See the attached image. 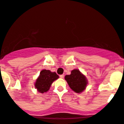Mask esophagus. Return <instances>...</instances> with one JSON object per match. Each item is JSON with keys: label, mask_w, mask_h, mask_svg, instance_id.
<instances>
[{"label": "esophagus", "mask_w": 124, "mask_h": 124, "mask_svg": "<svg viewBox=\"0 0 124 124\" xmlns=\"http://www.w3.org/2000/svg\"><path fill=\"white\" fill-rule=\"evenodd\" d=\"M59 77L61 78H63V77H64V75H60Z\"/></svg>", "instance_id": "esophagus-1"}]
</instances>
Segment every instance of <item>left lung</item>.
Wrapping results in <instances>:
<instances>
[{"label": "left lung", "instance_id": "obj_1", "mask_svg": "<svg viewBox=\"0 0 124 124\" xmlns=\"http://www.w3.org/2000/svg\"><path fill=\"white\" fill-rule=\"evenodd\" d=\"M65 79L67 81L70 88L76 93L83 92L87 84V80L85 76L78 69L73 70L70 75H66Z\"/></svg>", "mask_w": 124, "mask_h": 124}]
</instances>
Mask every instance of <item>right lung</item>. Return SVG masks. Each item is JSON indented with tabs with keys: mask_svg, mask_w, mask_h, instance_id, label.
I'll use <instances>...</instances> for the list:
<instances>
[{
	"mask_svg": "<svg viewBox=\"0 0 124 124\" xmlns=\"http://www.w3.org/2000/svg\"><path fill=\"white\" fill-rule=\"evenodd\" d=\"M59 78L55 72H51L50 70H43L36 80L35 87L38 92L43 93L49 91L52 83Z\"/></svg>",
	"mask_w": 124,
	"mask_h": 124,
	"instance_id": "1",
	"label": "right lung"
}]
</instances>
